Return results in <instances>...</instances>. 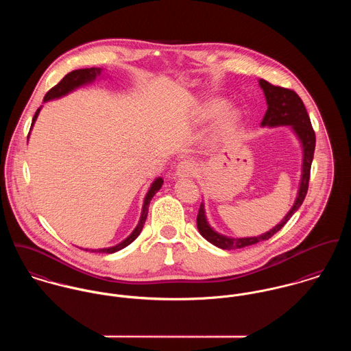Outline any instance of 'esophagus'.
Returning <instances> with one entry per match:
<instances>
[{
    "mask_svg": "<svg viewBox=\"0 0 351 351\" xmlns=\"http://www.w3.org/2000/svg\"><path fill=\"white\" fill-rule=\"evenodd\" d=\"M196 165L191 160H181L178 165H177V176L178 177H192L196 174Z\"/></svg>",
    "mask_w": 351,
    "mask_h": 351,
    "instance_id": "obj_1",
    "label": "esophagus"
}]
</instances>
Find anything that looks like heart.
<instances>
[{
    "mask_svg": "<svg viewBox=\"0 0 351 351\" xmlns=\"http://www.w3.org/2000/svg\"><path fill=\"white\" fill-rule=\"evenodd\" d=\"M221 106H223L221 102H213V104L210 105V109H209V110H210L212 113H216V112H219V110L221 109Z\"/></svg>",
    "mask_w": 351,
    "mask_h": 351,
    "instance_id": "1",
    "label": "heart"
}]
</instances>
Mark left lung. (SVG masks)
I'll return each mask as SVG.
<instances>
[{
  "label": "left lung",
  "instance_id": "obj_1",
  "mask_svg": "<svg viewBox=\"0 0 351 351\" xmlns=\"http://www.w3.org/2000/svg\"><path fill=\"white\" fill-rule=\"evenodd\" d=\"M259 85L263 89V93L267 101V110L262 120V125L276 127V125H293V130L296 131L298 136L300 138L304 150V162H302V176H301L300 191L298 195V199L289 213L284 217V220L277 224L273 230L269 232L255 237V238H227L217 232H215L206 223L205 213H204V205L201 204L199 213H197V228L201 235L210 242L212 245L223 249V250H235L247 247L251 245H255L262 241H267L274 234H277L292 217V215L299 209L302 201L306 196L308 185H309V177H311V165L313 159L315 145H316V136L315 131L311 124V119L308 116V112L305 109V105L300 99V96L292 90L282 86H274L269 84L265 80H259Z\"/></svg>",
  "mask_w": 351,
  "mask_h": 351
}]
</instances>
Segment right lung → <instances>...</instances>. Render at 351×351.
Listing matches in <instances>:
<instances>
[{
    "label": "right lung",
    "instance_id": "1",
    "mask_svg": "<svg viewBox=\"0 0 351 351\" xmlns=\"http://www.w3.org/2000/svg\"><path fill=\"white\" fill-rule=\"evenodd\" d=\"M97 74H100V69H95V67H92V69H80V70H74V71L66 74L53 88H51L50 90L47 92V95L45 96V101L62 97V96L67 95L69 92H71L73 89H75V88H78V86H81V85H84V84H86V82H92V81L96 78ZM39 112H40V108L36 110V113H35V116H34V119H32V125H34V123H35V120H36ZM162 184H163V180H162V178H158V180H155L154 184L151 185L150 191H149V193H147V196H146V199H145L141 220H139L136 228L134 230V232H132L125 241H123L121 243H119V245L114 246V247L92 251H93V252H108V254H112V252L121 250V249H124L125 246H128L130 243H132V242L139 237V234H141V231H142V228H143V224H145L146 217H147V212H149V205H150L151 199H152V196L160 189Z\"/></svg>",
    "mask_w": 351,
    "mask_h": 351
}]
</instances>
